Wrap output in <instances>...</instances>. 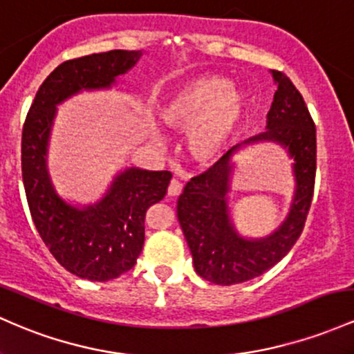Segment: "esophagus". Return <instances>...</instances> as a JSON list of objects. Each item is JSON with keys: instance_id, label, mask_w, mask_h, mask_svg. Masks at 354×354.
I'll return each mask as SVG.
<instances>
[{"instance_id": "34e87169", "label": "esophagus", "mask_w": 354, "mask_h": 354, "mask_svg": "<svg viewBox=\"0 0 354 354\" xmlns=\"http://www.w3.org/2000/svg\"><path fill=\"white\" fill-rule=\"evenodd\" d=\"M181 192H183V185L178 180H173L168 186V195L169 196H180Z\"/></svg>"}]
</instances>
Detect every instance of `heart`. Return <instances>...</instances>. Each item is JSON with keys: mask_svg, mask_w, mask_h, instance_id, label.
Returning a JSON list of instances; mask_svg holds the SVG:
<instances>
[{"mask_svg": "<svg viewBox=\"0 0 354 354\" xmlns=\"http://www.w3.org/2000/svg\"><path fill=\"white\" fill-rule=\"evenodd\" d=\"M245 114V97L218 75H203L178 87L159 106L162 124L188 131L186 151L193 161L208 165L223 154Z\"/></svg>", "mask_w": 354, "mask_h": 354, "instance_id": "heart-1", "label": "heart"}]
</instances>
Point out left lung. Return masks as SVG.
<instances>
[{"mask_svg": "<svg viewBox=\"0 0 354 354\" xmlns=\"http://www.w3.org/2000/svg\"><path fill=\"white\" fill-rule=\"evenodd\" d=\"M275 91L266 133L232 147L207 173L192 178L178 198V221L200 277L218 286L250 281L292 248L304 228L316 176V127L304 99L282 72L270 70ZM259 144H277L293 159L295 193L285 220L263 237L239 234L231 216L234 156Z\"/></svg>", "mask_w": 354, "mask_h": 354, "instance_id": "8db88e82", "label": "left lung"}]
</instances>
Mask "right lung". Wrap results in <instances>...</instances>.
<instances>
[{"mask_svg":"<svg viewBox=\"0 0 354 354\" xmlns=\"http://www.w3.org/2000/svg\"><path fill=\"white\" fill-rule=\"evenodd\" d=\"M141 57V50H111L64 62L40 85L23 126V185L35 227L53 257L80 279L106 282L133 269L145 245L146 212L165 198L171 173L129 166L94 203L67 200L48 168L58 106L82 92L111 91Z\"/></svg>","mask_w":354,"mask_h":354,"instance_id":"obj_1","label":"right lung"}]
</instances>
